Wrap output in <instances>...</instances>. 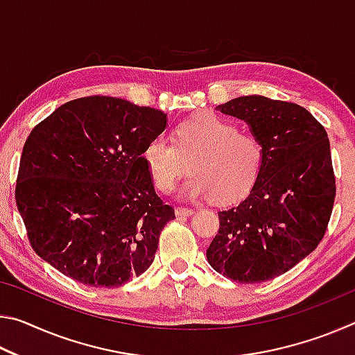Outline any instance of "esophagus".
<instances>
[{"mask_svg":"<svg viewBox=\"0 0 355 355\" xmlns=\"http://www.w3.org/2000/svg\"><path fill=\"white\" fill-rule=\"evenodd\" d=\"M175 214L178 216V218H188V216L194 214V209H191V208H177L175 209Z\"/></svg>","mask_w":355,"mask_h":355,"instance_id":"1","label":"esophagus"}]
</instances>
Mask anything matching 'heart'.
<instances>
[{
  "label": "heart",
  "instance_id": "b5f03b06",
  "mask_svg": "<svg viewBox=\"0 0 355 355\" xmlns=\"http://www.w3.org/2000/svg\"><path fill=\"white\" fill-rule=\"evenodd\" d=\"M172 141L156 136L142 152L152 183L164 194L173 189L189 161L192 173L182 184L183 197L235 200L254 186L264 163V147L258 137L243 133L213 112L178 123Z\"/></svg>",
  "mask_w": 355,
  "mask_h": 355
}]
</instances>
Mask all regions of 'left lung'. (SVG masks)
<instances>
[{"mask_svg":"<svg viewBox=\"0 0 355 355\" xmlns=\"http://www.w3.org/2000/svg\"><path fill=\"white\" fill-rule=\"evenodd\" d=\"M218 110L249 125L264 163L248 197L218 213L207 260L233 282L260 284L290 271L326 233L335 200L329 137L296 103L245 95Z\"/></svg>","mask_w":355,"mask_h":355,"instance_id":"left-lung-1","label":"left lung"}]
</instances>
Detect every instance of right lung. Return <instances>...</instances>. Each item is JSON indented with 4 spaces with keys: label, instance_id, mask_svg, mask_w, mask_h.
I'll use <instances>...</instances> for the list:
<instances>
[{
    "label": "right lung",
    "instance_id": "right-lung-1",
    "mask_svg": "<svg viewBox=\"0 0 355 355\" xmlns=\"http://www.w3.org/2000/svg\"><path fill=\"white\" fill-rule=\"evenodd\" d=\"M167 114L123 98L64 103L28 136L15 202L33 249L89 286H122L150 268L175 219L156 196L142 152Z\"/></svg>",
    "mask_w": 355,
    "mask_h": 355
}]
</instances>
